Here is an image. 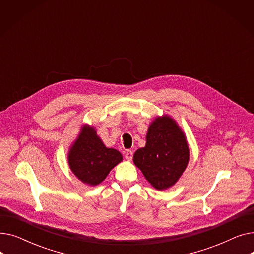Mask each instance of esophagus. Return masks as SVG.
I'll use <instances>...</instances> for the list:
<instances>
[{"mask_svg": "<svg viewBox=\"0 0 254 254\" xmlns=\"http://www.w3.org/2000/svg\"><path fill=\"white\" fill-rule=\"evenodd\" d=\"M132 151L131 150H127L126 152H125V156H126V158L127 159V161H130V159L132 158Z\"/></svg>", "mask_w": 254, "mask_h": 254, "instance_id": "1", "label": "esophagus"}]
</instances>
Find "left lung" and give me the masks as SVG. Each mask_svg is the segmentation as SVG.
<instances>
[{"instance_id":"1","label":"left lung","mask_w":254,"mask_h":254,"mask_svg":"<svg viewBox=\"0 0 254 254\" xmlns=\"http://www.w3.org/2000/svg\"><path fill=\"white\" fill-rule=\"evenodd\" d=\"M190 158L183 132L168 116L156 118L149 127L146 146L134 154V163L156 190L174 185Z\"/></svg>"}]
</instances>
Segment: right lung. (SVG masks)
<instances>
[{
  "label": "right lung",
  "instance_id": "obj_1",
  "mask_svg": "<svg viewBox=\"0 0 254 254\" xmlns=\"http://www.w3.org/2000/svg\"><path fill=\"white\" fill-rule=\"evenodd\" d=\"M123 161V155L107 148L93 128L84 127L69 154V165L74 174L84 183L97 185Z\"/></svg>",
  "mask_w": 254,
  "mask_h": 254
}]
</instances>
